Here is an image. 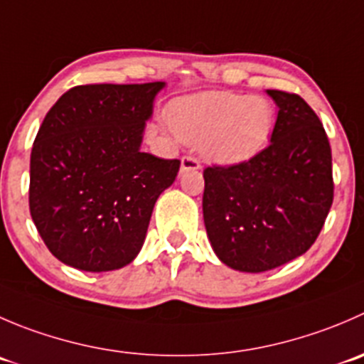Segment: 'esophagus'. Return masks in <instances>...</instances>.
<instances>
[{
	"label": "esophagus",
	"instance_id": "1",
	"mask_svg": "<svg viewBox=\"0 0 364 364\" xmlns=\"http://www.w3.org/2000/svg\"><path fill=\"white\" fill-rule=\"evenodd\" d=\"M200 164L192 156H183L181 158V167H179V172H188V171H199Z\"/></svg>",
	"mask_w": 364,
	"mask_h": 364
}]
</instances>
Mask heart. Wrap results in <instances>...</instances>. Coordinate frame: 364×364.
<instances>
[{
    "label": "heart",
    "mask_w": 364,
    "mask_h": 364,
    "mask_svg": "<svg viewBox=\"0 0 364 364\" xmlns=\"http://www.w3.org/2000/svg\"><path fill=\"white\" fill-rule=\"evenodd\" d=\"M167 121L179 140L200 146L206 160L236 165L267 146L276 110L267 97L235 92H203L168 105Z\"/></svg>",
    "instance_id": "heart-1"
}]
</instances>
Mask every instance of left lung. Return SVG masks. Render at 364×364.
Returning <instances> with one entry per match:
<instances>
[{
  "mask_svg": "<svg viewBox=\"0 0 364 364\" xmlns=\"http://www.w3.org/2000/svg\"><path fill=\"white\" fill-rule=\"evenodd\" d=\"M267 94L279 108L270 144L249 161L204 171L211 249L229 268L250 274L302 256L322 231L334 192L320 119L297 94Z\"/></svg>",
  "mask_w": 364,
  "mask_h": 364,
  "instance_id": "1",
  "label": "left lung"
}]
</instances>
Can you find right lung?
Instances as JSON below:
<instances>
[{
    "mask_svg": "<svg viewBox=\"0 0 364 364\" xmlns=\"http://www.w3.org/2000/svg\"><path fill=\"white\" fill-rule=\"evenodd\" d=\"M165 81L80 85L42 121L30 158V213L53 256L110 272L139 256L153 208L179 160L142 153Z\"/></svg>",
    "mask_w": 364,
    "mask_h": 364,
    "instance_id": "add662e5",
    "label": "right lung"
}]
</instances>
